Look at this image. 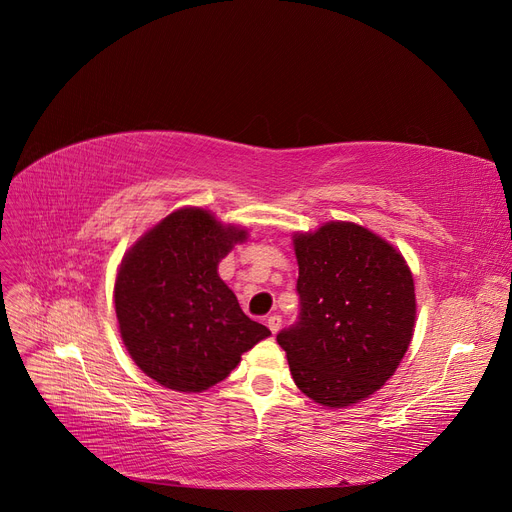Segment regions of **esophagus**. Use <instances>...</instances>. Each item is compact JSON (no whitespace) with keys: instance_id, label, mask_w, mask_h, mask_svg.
Masks as SVG:
<instances>
[{"instance_id":"esophagus-1","label":"esophagus","mask_w":512,"mask_h":512,"mask_svg":"<svg viewBox=\"0 0 512 512\" xmlns=\"http://www.w3.org/2000/svg\"><path fill=\"white\" fill-rule=\"evenodd\" d=\"M267 328L272 330V334H278V330L282 328V317H280V315H276V313L267 317Z\"/></svg>"}]
</instances>
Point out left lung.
<instances>
[{
	"instance_id": "1",
	"label": "left lung",
	"mask_w": 512,
	"mask_h": 512,
	"mask_svg": "<svg viewBox=\"0 0 512 512\" xmlns=\"http://www.w3.org/2000/svg\"><path fill=\"white\" fill-rule=\"evenodd\" d=\"M292 245L301 313L276 338L292 380L317 405H357L392 378L411 344V267L388 240L355 222L297 232Z\"/></svg>"
}]
</instances>
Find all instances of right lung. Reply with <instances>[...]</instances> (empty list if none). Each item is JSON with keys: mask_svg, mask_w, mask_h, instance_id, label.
Wrapping results in <instances>:
<instances>
[{"mask_svg": "<svg viewBox=\"0 0 512 512\" xmlns=\"http://www.w3.org/2000/svg\"><path fill=\"white\" fill-rule=\"evenodd\" d=\"M247 234L203 207H180L124 253L114 284L118 330L132 361L164 388L203 392L272 334L242 313L218 274Z\"/></svg>", "mask_w": 512, "mask_h": 512, "instance_id": "obj_1", "label": "right lung"}]
</instances>
